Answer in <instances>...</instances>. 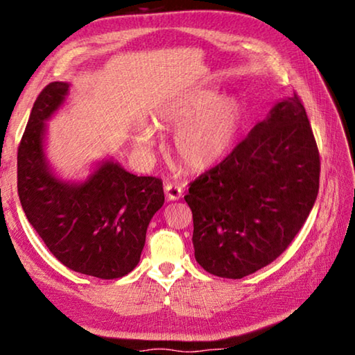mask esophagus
Masks as SVG:
<instances>
[{
  "label": "esophagus",
  "instance_id": "obj_1",
  "mask_svg": "<svg viewBox=\"0 0 355 355\" xmlns=\"http://www.w3.org/2000/svg\"><path fill=\"white\" fill-rule=\"evenodd\" d=\"M164 189H166L167 199L169 200H178L180 197L183 196V188L177 183H167L164 186Z\"/></svg>",
  "mask_w": 355,
  "mask_h": 355
}]
</instances>
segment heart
Segmentation results:
<instances>
[{
  "label": "heart",
  "instance_id": "heart-1",
  "mask_svg": "<svg viewBox=\"0 0 355 355\" xmlns=\"http://www.w3.org/2000/svg\"><path fill=\"white\" fill-rule=\"evenodd\" d=\"M167 122L178 128L175 153L191 171H207L228 153L244 120V107L235 97H219L216 91H200L173 105ZM152 133L142 142L148 146Z\"/></svg>",
  "mask_w": 355,
  "mask_h": 355
}]
</instances>
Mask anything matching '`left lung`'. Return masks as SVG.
Segmentation results:
<instances>
[{
    "label": "left lung",
    "mask_w": 355,
    "mask_h": 355,
    "mask_svg": "<svg viewBox=\"0 0 355 355\" xmlns=\"http://www.w3.org/2000/svg\"><path fill=\"white\" fill-rule=\"evenodd\" d=\"M320 171V150L294 94L189 183L184 200L197 263L224 279H243L272 263L307 220Z\"/></svg>",
    "instance_id": "obj_1"
}]
</instances>
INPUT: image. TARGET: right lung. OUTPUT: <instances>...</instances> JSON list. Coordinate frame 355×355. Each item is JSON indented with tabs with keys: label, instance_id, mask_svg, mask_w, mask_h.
<instances>
[{
	"label": "right lung",
	"instance_id": "right-lung-1",
	"mask_svg": "<svg viewBox=\"0 0 355 355\" xmlns=\"http://www.w3.org/2000/svg\"><path fill=\"white\" fill-rule=\"evenodd\" d=\"M50 83L35 98L17 153V188L29 224L64 266L103 280L139 263L150 219L163 207V182L137 177L117 163L101 164L84 183L61 182L44 155L45 120L67 95Z\"/></svg>",
	"mask_w": 355,
	"mask_h": 355
}]
</instances>
